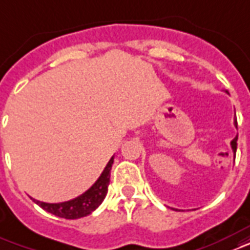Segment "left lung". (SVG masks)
<instances>
[{
	"instance_id": "left-lung-1",
	"label": "left lung",
	"mask_w": 250,
	"mask_h": 250,
	"mask_svg": "<svg viewBox=\"0 0 250 250\" xmlns=\"http://www.w3.org/2000/svg\"><path fill=\"white\" fill-rule=\"evenodd\" d=\"M225 92H227V94H229L227 90H225ZM234 125L237 127V120L236 119H234ZM237 138H238V135H236V138H234V139L230 142V147H232V151H233L234 156H236V149H237Z\"/></svg>"
}]
</instances>
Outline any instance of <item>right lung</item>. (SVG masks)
<instances>
[{"mask_svg": "<svg viewBox=\"0 0 250 250\" xmlns=\"http://www.w3.org/2000/svg\"><path fill=\"white\" fill-rule=\"evenodd\" d=\"M112 163H114V156L110 159V162L107 163V166L101 173V176L98 177L97 182L94 183L87 191L83 192L82 195H79L78 197H75L73 200L63 201V203H43V201L36 200L33 197L31 199L36 204L40 205L42 209H45L49 213L55 214L58 217L74 220L88 216L97 209L106 197L107 191H108V184H110Z\"/></svg>", "mask_w": 250, "mask_h": 250, "instance_id": "add662e5", "label": "right lung"}]
</instances>
